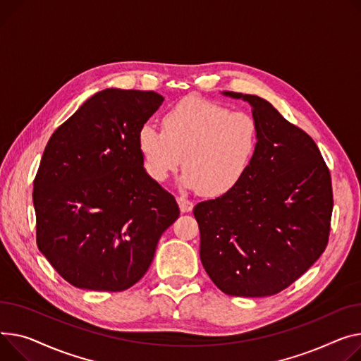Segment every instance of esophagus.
I'll use <instances>...</instances> for the list:
<instances>
[{
    "label": "esophagus",
    "instance_id": "1",
    "mask_svg": "<svg viewBox=\"0 0 361 361\" xmlns=\"http://www.w3.org/2000/svg\"><path fill=\"white\" fill-rule=\"evenodd\" d=\"M177 203H178V206H180L181 213H188V212L193 210V203H191V202H190L188 199H185V197H177Z\"/></svg>",
    "mask_w": 361,
    "mask_h": 361
}]
</instances>
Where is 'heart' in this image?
<instances>
[{
  "instance_id": "heart-1",
  "label": "heart",
  "mask_w": 361,
  "mask_h": 361,
  "mask_svg": "<svg viewBox=\"0 0 361 361\" xmlns=\"http://www.w3.org/2000/svg\"><path fill=\"white\" fill-rule=\"evenodd\" d=\"M258 147L259 126L251 113L195 97L164 114L162 132L149 123L137 132V151L154 181L164 183L183 162L180 185L210 197L243 181Z\"/></svg>"
}]
</instances>
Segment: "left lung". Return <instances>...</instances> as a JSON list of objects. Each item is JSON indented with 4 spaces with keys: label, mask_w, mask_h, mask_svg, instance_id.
<instances>
[{
    "label": "left lung",
    "mask_w": 361,
    "mask_h": 361,
    "mask_svg": "<svg viewBox=\"0 0 361 361\" xmlns=\"http://www.w3.org/2000/svg\"><path fill=\"white\" fill-rule=\"evenodd\" d=\"M224 95L250 103L259 147L232 191L195 206L200 259L224 293L271 296L325 251L334 206L331 176L314 139L267 100L233 91Z\"/></svg>",
    "instance_id": "left-lung-1"
}]
</instances>
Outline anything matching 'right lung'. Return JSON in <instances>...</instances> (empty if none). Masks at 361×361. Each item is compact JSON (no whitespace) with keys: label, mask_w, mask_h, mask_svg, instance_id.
I'll return each mask as SVG.
<instances>
[{"label":"right lung","mask_w":361,"mask_h":361,"mask_svg":"<svg viewBox=\"0 0 361 361\" xmlns=\"http://www.w3.org/2000/svg\"><path fill=\"white\" fill-rule=\"evenodd\" d=\"M162 102L155 91H99L47 142L33 183L36 241L78 289H129L178 218L137 151V132Z\"/></svg>","instance_id":"1"}]
</instances>
